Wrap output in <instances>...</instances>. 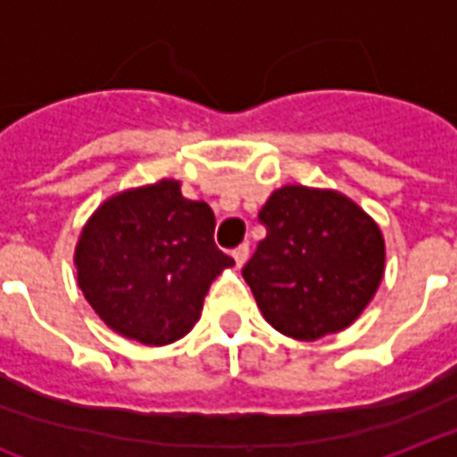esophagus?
<instances>
[{
    "mask_svg": "<svg viewBox=\"0 0 457 457\" xmlns=\"http://www.w3.org/2000/svg\"><path fill=\"white\" fill-rule=\"evenodd\" d=\"M232 259H235L237 268H242L244 263H246V259H249V246H246V244H239L235 252H232Z\"/></svg>",
    "mask_w": 457,
    "mask_h": 457,
    "instance_id": "esophagus-1",
    "label": "esophagus"
}]
</instances>
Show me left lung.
<instances>
[{
	"label": "left lung",
	"mask_w": 457,
	"mask_h": 457,
	"mask_svg": "<svg viewBox=\"0 0 457 457\" xmlns=\"http://www.w3.org/2000/svg\"><path fill=\"white\" fill-rule=\"evenodd\" d=\"M266 225L242 275L263 319L295 340L353 326L386 270V242L371 215L336 189L285 184L268 196Z\"/></svg>",
	"instance_id": "obj_1"
}]
</instances>
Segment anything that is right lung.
<instances>
[{"mask_svg":"<svg viewBox=\"0 0 457 457\" xmlns=\"http://www.w3.org/2000/svg\"><path fill=\"white\" fill-rule=\"evenodd\" d=\"M213 229L211 205L184 198L177 179L117 191L79 235L76 283L107 328L170 345L196 326L211 283L235 266Z\"/></svg>","mask_w":457,"mask_h":457,"instance_id":"add662e5","label":"right lung"}]
</instances>
